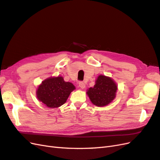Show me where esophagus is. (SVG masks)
<instances>
[{"label": "esophagus", "instance_id": "34e87169", "mask_svg": "<svg viewBox=\"0 0 160 160\" xmlns=\"http://www.w3.org/2000/svg\"><path fill=\"white\" fill-rule=\"evenodd\" d=\"M78 86L81 88H85V83L84 82H79L78 83Z\"/></svg>", "mask_w": 160, "mask_h": 160}]
</instances>
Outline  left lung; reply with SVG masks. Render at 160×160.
<instances>
[{
	"label": "left lung",
	"instance_id": "8db88e82",
	"mask_svg": "<svg viewBox=\"0 0 160 160\" xmlns=\"http://www.w3.org/2000/svg\"><path fill=\"white\" fill-rule=\"evenodd\" d=\"M96 84L87 91L92 103L98 107H103L115 99L118 87L112 78L103 75L97 78Z\"/></svg>",
	"mask_w": 160,
	"mask_h": 160
}]
</instances>
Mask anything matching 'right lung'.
Returning a JSON list of instances; mask_svg holds the SVG:
<instances>
[{"mask_svg": "<svg viewBox=\"0 0 160 160\" xmlns=\"http://www.w3.org/2000/svg\"><path fill=\"white\" fill-rule=\"evenodd\" d=\"M75 88L72 83L65 82L63 77H53L43 81L36 94L38 100L47 107L55 108L63 105Z\"/></svg>", "mask_w": 160, "mask_h": 160, "instance_id": "obj_1", "label": "right lung"}]
</instances>
